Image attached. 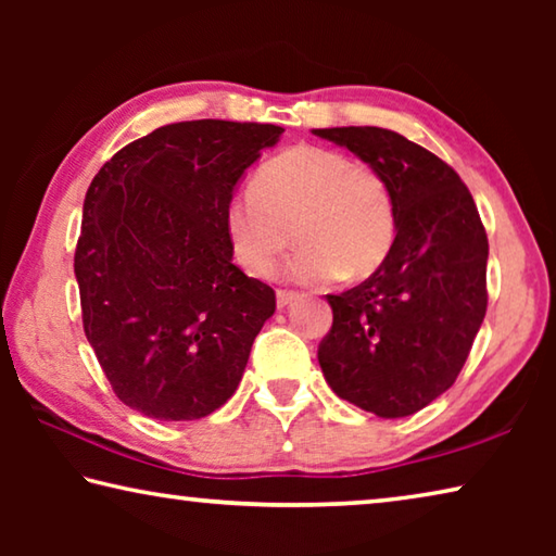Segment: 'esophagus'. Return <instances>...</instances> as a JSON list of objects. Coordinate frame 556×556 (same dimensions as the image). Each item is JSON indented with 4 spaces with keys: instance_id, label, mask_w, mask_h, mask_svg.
Segmentation results:
<instances>
[{
    "instance_id": "34e87169",
    "label": "esophagus",
    "mask_w": 556,
    "mask_h": 556,
    "mask_svg": "<svg viewBox=\"0 0 556 556\" xmlns=\"http://www.w3.org/2000/svg\"><path fill=\"white\" fill-rule=\"evenodd\" d=\"M296 299H299L296 291H287V289H279V291H277V306H279V308L291 306Z\"/></svg>"
}]
</instances>
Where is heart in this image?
I'll return each instance as SVG.
<instances>
[{
  "instance_id": "b5f03b06",
  "label": "heart",
  "mask_w": 556,
  "mask_h": 556,
  "mask_svg": "<svg viewBox=\"0 0 556 556\" xmlns=\"http://www.w3.org/2000/svg\"><path fill=\"white\" fill-rule=\"evenodd\" d=\"M255 193L225 208L232 257L252 277L267 279L285 260L291 235L299 248L291 271L304 285L355 281L388 260L397 220L384 176L336 149L299 144L260 168Z\"/></svg>"
}]
</instances>
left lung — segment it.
Instances as JSON below:
<instances>
[{
    "label": "left lung",
    "mask_w": 556,
    "mask_h": 556,
    "mask_svg": "<svg viewBox=\"0 0 556 556\" xmlns=\"http://www.w3.org/2000/svg\"><path fill=\"white\" fill-rule=\"evenodd\" d=\"M384 176L397 235L363 285L328 294L318 365L338 397L400 419L456 382L483 324L488 238L473 195L425 147L382 127L314 129Z\"/></svg>",
    "instance_id": "left-lung-1"
}]
</instances>
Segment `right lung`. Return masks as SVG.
I'll use <instances>...</instances> for the list:
<instances>
[{"instance_id": "right-lung-1", "label": "right lung", "mask_w": 556, "mask_h": 556, "mask_svg": "<svg viewBox=\"0 0 556 556\" xmlns=\"http://www.w3.org/2000/svg\"><path fill=\"white\" fill-rule=\"evenodd\" d=\"M281 127L193 119L110 159L86 193L75 279L83 328L112 390L159 421L232 397L275 289L232 265L225 208Z\"/></svg>"}]
</instances>
